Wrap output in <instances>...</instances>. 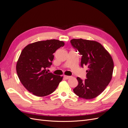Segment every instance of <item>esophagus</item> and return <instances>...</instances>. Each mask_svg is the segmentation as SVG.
<instances>
[{
  "mask_svg": "<svg viewBox=\"0 0 128 128\" xmlns=\"http://www.w3.org/2000/svg\"><path fill=\"white\" fill-rule=\"evenodd\" d=\"M64 78H65V79H66V80H68V79H69V78H70L71 77V76H66V75H64Z\"/></svg>",
  "mask_w": 128,
  "mask_h": 128,
  "instance_id": "1",
  "label": "esophagus"
}]
</instances>
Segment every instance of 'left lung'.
<instances>
[{"label":"left lung","mask_w":128,"mask_h":128,"mask_svg":"<svg viewBox=\"0 0 128 128\" xmlns=\"http://www.w3.org/2000/svg\"><path fill=\"white\" fill-rule=\"evenodd\" d=\"M73 48L82 56L80 66H86V78L83 80L77 77L78 84L73 89L80 98L94 99L100 94L110 82L114 69L110 54L99 42L83 39H72ZM77 52V51H76Z\"/></svg>","instance_id":"8db88e82"}]
</instances>
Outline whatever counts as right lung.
<instances>
[{
	"mask_svg": "<svg viewBox=\"0 0 128 128\" xmlns=\"http://www.w3.org/2000/svg\"><path fill=\"white\" fill-rule=\"evenodd\" d=\"M64 45L57 40L38 41L23 49L16 64V72L23 86L34 96H44L56 90L63 77L46 70L52 64L53 54Z\"/></svg>",
	"mask_w": 128,
	"mask_h": 128,
	"instance_id": "right-lung-1",
	"label": "right lung"
}]
</instances>
